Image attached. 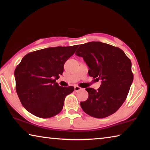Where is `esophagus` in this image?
Returning <instances> with one entry per match:
<instances>
[{"label":"esophagus","mask_w":150,"mask_h":150,"mask_svg":"<svg viewBox=\"0 0 150 150\" xmlns=\"http://www.w3.org/2000/svg\"><path fill=\"white\" fill-rule=\"evenodd\" d=\"M74 90H75V92H77V91L81 90V88L79 87H78V86H75V87H74Z\"/></svg>","instance_id":"esophagus-1"}]
</instances>
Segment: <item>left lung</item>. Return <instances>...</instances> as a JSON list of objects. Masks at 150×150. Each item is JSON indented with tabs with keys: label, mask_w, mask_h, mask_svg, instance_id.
I'll return each instance as SVG.
<instances>
[{
	"label": "left lung",
	"mask_w": 150,
	"mask_h": 150,
	"mask_svg": "<svg viewBox=\"0 0 150 150\" xmlns=\"http://www.w3.org/2000/svg\"><path fill=\"white\" fill-rule=\"evenodd\" d=\"M75 54L82 57L89 67L88 73L101 80L97 90L87 88V100L81 106L87 115L103 118L112 115L122 105L132 83V63L120 48L100 42L81 44Z\"/></svg>",
	"instance_id": "1"
}]
</instances>
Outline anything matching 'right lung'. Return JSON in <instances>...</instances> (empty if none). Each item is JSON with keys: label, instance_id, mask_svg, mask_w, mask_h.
<instances>
[{"label": "right lung", "instance_id": "obj_1", "mask_svg": "<svg viewBox=\"0 0 150 150\" xmlns=\"http://www.w3.org/2000/svg\"><path fill=\"white\" fill-rule=\"evenodd\" d=\"M78 45L54 47L29 53L14 71L16 90L22 106L32 115L47 118L59 114L65 96L74 87H60L56 79Z\"/></svg>", "mask_w": 150, "mask_h": 150}]
</instances>
